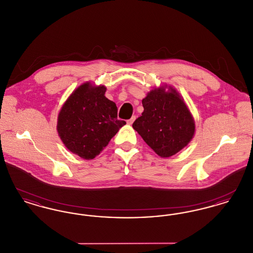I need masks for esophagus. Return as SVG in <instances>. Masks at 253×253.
<instances>
[{"instance_id": "1", "label": "esophagus", "mask_w": 253, "mask_h": 253, "mask_svg": "<svg viewBox=\"0 0 253 253\" xmlns=\"http://www.w3.org/2000/svg\"><path fill=\"white\" fill-rule=\"evenodd\" d=\"M134 121H135V116H133V117H132L130 120H128V121H127V123H128L129 125H131V124H132V122Z\"/></svg>"}]
</instances>
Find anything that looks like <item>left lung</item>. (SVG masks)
Masks as SVG:
<instances>
[{"label":"left lung","mask_w":253,"mask_h":253,"mask_svg":"<svg viewBox=\"0 0 253 253\" xmlns=\"http://www.w3.org/2000/svg\"><path fill=\"white\" fill-rule=\"evenodd\" d=\"M152 90L142 100L144 111L132 123L145 142L159 157L175 155L194 134V121L178 93L170 88Z\"/></svg>","instance_id":"left-lung-1"}]
</instances>
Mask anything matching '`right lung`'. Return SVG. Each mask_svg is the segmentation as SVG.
Segmentation results:
<instances>
[{"mask_svg":"<svg viewBox=\"0 0 253 253\" xmlns=\"http://www.w3.org/2000/svg\"><path fill=\"white\" fill-rule=\"evenodd\" d=\"M105 92L103 85H81L59 114L57 129L60 139L69 151L85 159L97 156L126 124L118 120V107L104 96Z\"/></svg>","mask_w":253,"mask_h":253,"instance_id":"right-lung-1","label":"right lung"}]
</instances>
